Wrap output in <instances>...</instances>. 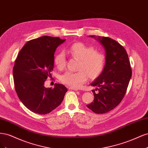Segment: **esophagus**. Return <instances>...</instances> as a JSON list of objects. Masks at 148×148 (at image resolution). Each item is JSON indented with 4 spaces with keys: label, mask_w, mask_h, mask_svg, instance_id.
I'll list each match as a JSON object with an SVG mask.
<instances>
[{
    "label": "esophagus",
    "mask_w": 148,
    "mask_h": 148,
    "mask_svg": "<svg viewBox=\"0 0 148 148\" xmlns=\"http://www.w3.org/2000/svg\"><path fill=\"white\" fill-rule=\"evenodd\" d=\"M69 89H72V90H74V91H78V89H77V88H71V87H70Z\"/></svg>",
    "instance_id": "1"
}]
</instances>
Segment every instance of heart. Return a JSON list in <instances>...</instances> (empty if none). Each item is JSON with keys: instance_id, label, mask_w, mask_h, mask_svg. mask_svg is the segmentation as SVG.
Segmentation results:
<instances>
[{"instance_id": "1", "label": "heart", "mask_w": 148, "mask_h": 148, "mask_svg": "<svg viewBox=\"0 0 148 148\" xmlns=\"http://www.w3.org/2000/svg\"><path fill=\"white\" fill-rule=\"evenodd\" d=\"M69 54L79 60L78 71H66L60 76L62 83L68 86L78 88L86 82L88 77L95 78L104 69L106 57L101 52L95 51L93 47L83 42H75L68 49ZM54 64L59 69H63L66 65V57L64 52H60L54 57Z\"/></svg>"}]
</instances>
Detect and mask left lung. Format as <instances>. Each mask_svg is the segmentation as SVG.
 Instances as JSON below:
<instances>
[{
	"label": "left lung",
	"mask_w": 148,
	"mask_h": 148,
	"mask_svg": "<svg viewBox=\"0 0 148 148\" xmlns=\"http://www.w3.org/2000/svg\"><path fill=\"white\" fill-rule=\"evenodd\" d=\"M95 38L104 47L106 64L102 73L91 83L96 86L92 90L94 102L87 105L96 114H104L117 107L122 101L128 86L132 71L128 56L125 48L115 40L108 37ZM98 92L96 93L95 91Z\"/></svg>",
	"instance_id": "obj_1"
}]
</instances>
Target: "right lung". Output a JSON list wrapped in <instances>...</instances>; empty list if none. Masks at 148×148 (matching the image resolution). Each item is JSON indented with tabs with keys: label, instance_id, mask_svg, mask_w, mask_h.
I'll use <instances>...</instances> for the list:
<instances>
[{
	"label": "right lung",
	"instance_id": "add662e5",
	"mask_svg": "<svg viewBox=\"0 0 148 148\" xmlns=\"http://www.w3.org/2000/svg\"><path fill=\"white\" fill-rule=\"evenodd\" d=\"M65 39L44 36L30 40L16 57L13 69L15 91L24 106L33 112L47 114L59 106L67 89L62 84L44 87L51 77L56 49Z\"/></svg>",
	"mask_w": 148,
	"mask_h": 148
}]
</instances>
